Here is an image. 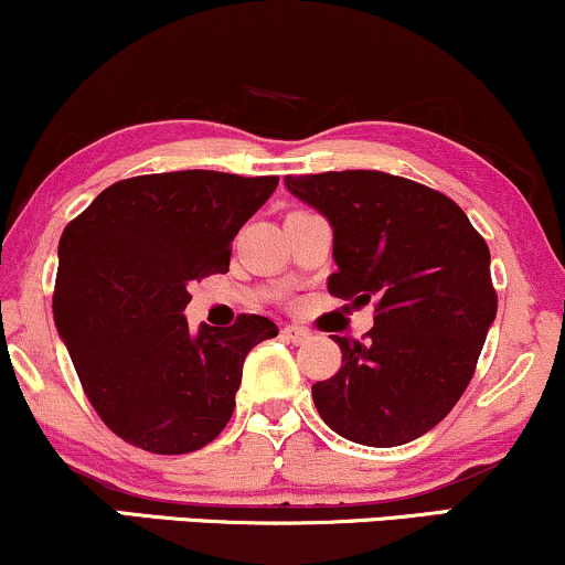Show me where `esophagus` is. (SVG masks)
Instances as JSON below:
<instances>
[{
  "instance_id": "esophagus-1",
  "label": "esophagus",
  "mask_w": 565,
  "mask_h": 565,
  "mask_svg": "<svg viewBox=\"0 0 565 565\" xmlns=\"http://www.w3.org/2000/svg\"><path fill=\"white\" fill-rule=\"evenodd\" d=\"M282 338L288 340V343H294V345H303L306 340L311 338V332L306 330V327H298V324H288V327H282Z\"/></svg>"
}]
</instances>
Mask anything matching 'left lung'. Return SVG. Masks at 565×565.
Wrapping results in <instances>:
<instances>
[{
	"label": "left lung",
	"instance_id": "1",
	"mask_svg": "<svg viewBox=\"0 0 565 565\" xmlns=\"http://www.w3.org/2000/svg\"><path fill=\"white\" fill-rule=\"evenodd\" d=\"M285 185L332 225L338 271L327 290L374 301L364 340L332 335L343 366L311 385L319 416L372 448L416 440L475 377L498 315L490 248L456 201L414 180L343 170L288 175Z\"/></svg>",
	"mask_w": 565,
	"mask_h": 565
}]
</instances>
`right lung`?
Listing matches in <instances>:
<instances>
[{
    "label": "right lung",
    "instance_id": "right-lung-1",
    "mask_svg": "<svg viewBox=\"0 0 565 565\" xmlns=\"http://www.w3.org/2000/svg\"><path fill=\"white\" fill-rule=\"evenodd\" d=\"M277 180L214 170L128 178L62 233L54 324L90 406L125 443L180 456L233 416L243 361L277 324L241 315L191 332L188 285L227 271L230 243Z\"/></svg>",
    "mask_w": 565,
    "mask_h": 565
}]
</instances>
